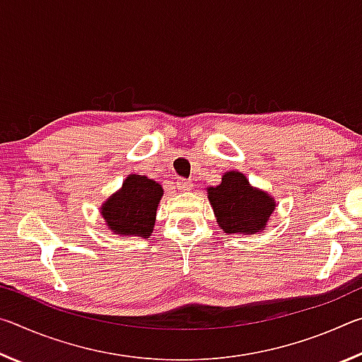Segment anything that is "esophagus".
Instances as JSON below:
<instances>
[{
  "mask_svg": "<svg viewBox=\"0 0 362 362\" xmlns=\"http://www.w3.org/2000/svg\"><path fill=\"white\" fill-rule=\"evenodd\" d=\"M177 188H179L180 192H189V189L193 188V182L187 179H179L177 180Z\"/></svg>",
  "mask_w": 362,
  "mask_h": 362,
  "instance_id": "34e87169",
  "label": "esophagus"
}]
</instances>
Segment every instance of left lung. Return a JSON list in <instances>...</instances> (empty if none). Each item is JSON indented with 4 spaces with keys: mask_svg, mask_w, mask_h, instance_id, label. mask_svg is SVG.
<instances>
[{
    "mask_svg": "<svg viewBox=\"0 0 362 362\" xmlns=\"http://www.w3.org/2000/svg\"><path fill=\"white\" fill-rule=\"evenodd\" d=\"M220 230L228 235H255L267 228L276 203L273 196L250 185L246 175L230 170L222 183L207 188Z\"/></svg>",
    "mask_w": 362,
    "mask_h": 362,
    "instance_id": "8db88e82",
    "label": "left lung"
}]
</instances>
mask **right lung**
I'll return each instance as SVG.
<instances>
[{"label":"right lung","instance_id":"right-lung-1","mask_svg":"<svg viewBox=\"0 0 362 362\" xmlns=\"http://www.w3.org/2000/svg\"><path fill=\"white\" fill-rule=\"evenodd\" d=\"M163 188L145 175L131 174L122 187L102 204L100 214L108 230L121 238H148L156 222Z\"/></svg>","mask_w":362,"mask_h":362}]
</instances>
